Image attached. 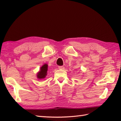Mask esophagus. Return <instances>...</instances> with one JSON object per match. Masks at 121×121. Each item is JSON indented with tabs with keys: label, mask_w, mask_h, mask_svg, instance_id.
<instances>
[{
	"label": "esophagus",
	"mask_w": 121,
	"mask_h": 121,
	"mask_svg": "<svg viewBox=\"0 0 121 121\" xmlns=\"http://www.w3.org/2000/svg\"><path fill=\"white\" fill-rule=\"evenodd\" d=\"M58 68L60 69H64V67L63 66H60L58 67Z\"/></svg>",
	"instance_id": "1"
}]
</instances>
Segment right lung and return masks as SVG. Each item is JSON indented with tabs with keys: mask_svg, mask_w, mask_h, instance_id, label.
Here are the masks:
<instances>
[{
	"mask_svg": "<svg viewBox=\"0 0 121 121\" xmlns=\"http://www.w3.org/2000/svg\"><path fill=\"white\" fill-rule=\"evenodd\" d=\"M47 71H48V65L47 64L45 63L42 65L40 71H39L37 74H36V77L39 79H44L45 78L47 75Z\"/></svg>",
	"mask_w": 121,
	"mask_h": 121,
	"instance_id": "add662e5",
	"label": "right lung"
}]
</instances>
